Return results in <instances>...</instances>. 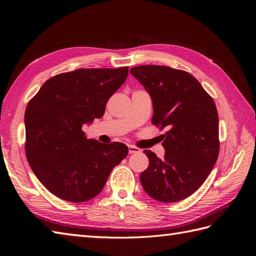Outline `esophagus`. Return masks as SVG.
I'll use <instances>...</instances> for the list:
<instances>
[{
  "instance_id": "34e87169",
  "label": "esophagus",
  "mask_w": 256,
  "mask_h": 256,
  "mask_svg": "<svg viewBox=\"0 0 256 256\" xmlns=\"http://www.w3.org/2000/svg\"><path fill=\"white\" fill-rule=\"evenodd\" d=\"M128 150H129V154H136L141 152L140 148H138V147L134 145H128Z\"/></svg>"
}]
</instances>
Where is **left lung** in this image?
I'll use <instances>...</instances> for the list:
<instances>
[{
  "label": "left lung",
  "mask_w": 256,
  "mask_h": 256,
  "mask_svg": "<svg viewBox=\"0 0 256 256\" xmlns=\"http://www.w3.org/2000/svg\"><path fill=\"white\" fill-rule=\"evenodd\" d=\"M152 100V122L168 131L164 157L144 150L150 166L140 175L145 192L164 203L193 194L218 159L219 118L212 98L187 72L145 65L130 69Z\"/></svg>",
  "instance_id": "8db88e82"
}]
</instances>
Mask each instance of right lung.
I'll return each mask as SVG.
<instances>
[{"label":"right lung","mask_w":256,"mask_h":256,"mask_svg":"<svg viewBox=\"0 0 256 256\" xmlns=\"http://www.w3.org/2000/svg\"><path fill=\"white\" fill-rule=\"evenodd\" d=\"M128 67L76 69L46 81L28 104L26 154L52 194L72 203L95 198L128 154L118 142L86 138L82 126L102 118L109 98L126 81Z\"/></svg>","instance_id":"right-lung-1"}]
</instances>
